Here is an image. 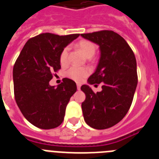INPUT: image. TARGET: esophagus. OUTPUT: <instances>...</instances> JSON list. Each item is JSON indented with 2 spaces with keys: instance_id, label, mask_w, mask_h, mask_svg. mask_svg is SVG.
<instances>
[{
  "instance_id": "1",
  "label": "esophagus",
  "mask_w": 159,
  "mask_h": 159,
  "mask_svg": "<svg viewBox=\"0 0 159 159\" xmlns=\"http://www.w3.org/2000/svg\"><path fill=\"white\" fill-rule=\"evenodd\" d=\"M80 87H81L80 84H77V89L80 90Z\"/></svg>"
}]
</instances>
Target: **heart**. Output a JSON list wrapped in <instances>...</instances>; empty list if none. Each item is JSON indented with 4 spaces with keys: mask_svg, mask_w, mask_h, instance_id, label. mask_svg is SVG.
<instances>
[{
    "mask_svg": "<svg viewBox=\"0 0 159 159\" xmlns=\"http://www.w3.org/2000/svg\"><path fill=\"white\" fill-rule=\"evenodd\" d=\"M79 48L84 52V54L88 58H92L95 55L96 48L92 42L89 40H81L78 43ZM67 57H68V48H65L63 49L60 56V62L62 65H65L67 63ZM90 73V70L88 67H70L68 71H67V77L76 81V82H81L84 78H86Z\"/></svg>",
    "mask_w": 159,
    "mask_h": 159,
    "instance_id": "heart-1",
    "label": "heart"
}]
</instances>
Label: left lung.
Returning <instances> with one entry per match:
<instances>
[{
	"label": "left lung",
	"mask_w": 159,
	"mask_h": 159,
	"mask_svg": "<svg viewBox=\"0 0 159 159\" xmlns=\"http://www.w3.org/2000/svg\"><path fill=\"white\" fill-rule=\"evenodd\" d=\"M81 36L99 46V64L88 83L102 84V91L97 93L89 85L81 87L86 95L81 105L84 121L92 128H109L121 121L132 103L138 84L135 57L127 41L113 31Z\"/></svg>",
	"instance_id": "obj_1"
}]
</instances>
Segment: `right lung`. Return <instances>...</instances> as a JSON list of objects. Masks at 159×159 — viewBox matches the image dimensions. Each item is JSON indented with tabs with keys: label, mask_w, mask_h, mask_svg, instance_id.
I'll use <instances>...</instances> for the list:
<instances>
[{
	"label": "right lung",
	"mask_w": 159,
	"mask_h": 159,
	"mask_svg": "<svg viewBox=\"0 0 159 159\" xmlns=\"http://www.w3.org/2000/svg\"><path fill=\"white\" fill-rule=\"evenodd\" d=\"M80 34L42 33L26 42L14 64V95L25 118L35 127L52 129L64 121L66 107L76 92V84L64 78L57 88L49 81L60 69L63 49Z\"/></svg>",
	"instance_id": "add662e5"
}]
</instances>
